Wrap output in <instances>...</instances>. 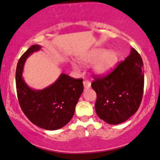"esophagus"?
Returning <instances> with one entry per match:
<instances>
[{
  "label": "esophagus",
  "mask_w": 160,
  "mask_h": 160,
  "mask_svg": "<svg viewBox=\"0 0 160 160\" xmlns=\"http://www.w3.org/2000/svg\"><path fill=\"white\" fill-rule=\"evenodd\" d=\"M83 86H84V88H86V89H88V88H89L91 87L90 81H88V80H84V81H83Z\"/></svg>",
  "instance_id": "esophagus-1"
}]
</instances>
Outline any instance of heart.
<instances>
[{"label": "heart", "mask_w": 160, "mask_h": 160, "mask_svg": "<svg viewBox=\"0 0 160 160\" xmlns=\"http://www.w3.org/2000/svg\"><path fill=\"white\" fill-rule=\"evenodd\" d=\"M81 63L93 62L92 71L98 75H106L115 68L119 60V54L116 50H106L103 48H97L91 50L79 59ZM74 70H78V66L73 64Z\"/></svg>", "instance_id": "1"}]
</instances>
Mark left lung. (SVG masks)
Masks as SVG:
<instances>
[{"label":"left lung","mask_w":160,"mask_h":160,"mask_svg":"<svg viewBox=\"0 0 160 160\" xmlns=\"http://www.w3.org/2000/svg\"><path fill=\"white\" fill-rule=\"evenodd\" d=\"M92 87L97 94L95 111L111 125L126 121L140 106L144 88L143 62L134 48L108 75L95 77Z\"/></svg>","instance_id":"8db88e82"}]
</instances>
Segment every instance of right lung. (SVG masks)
<instances>
[{"mask_svg": "<svg viewBox=\"0 0 160 160\" xmlns=\"http://www.w3.org/2000/svg\"><path fill=\"white\" fill-rule=\"evenodd\" d=\"M41 48L33 45L21 57L16 68V88L20 106L31 122L40 128L54 131L62 128L74 116L75 106L83 92L82 79L61 74L51 86L42 90L32 89L22 73L29 55Z\"/></svg>", "mask_w": 160, "mask_h": 160, "instance_id": "obj_1", "label": "right lung"}]
</instances>
